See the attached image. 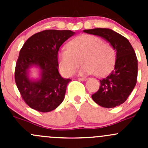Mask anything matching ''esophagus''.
Instances as JSON below:
<instances>
[{
    "mask_svg": "<svg viewBox=\"0 0 148 148\" xmlns=\"http://www.w3.org/2000/svg\"><path fill=\"white\" fill-rule=\"evenodd\" d=\"M78 80L79 81H86V78H79L78 79Z\"/></svg>",
    "mask_w": 148,
    "mask_h": 148,
    "instance_id": "1",
    "label": "esophagus"
}]
</instances>
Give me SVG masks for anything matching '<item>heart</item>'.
Here are the masks:
<instances>
[{"label":"heart","mask_w":148,"mask_h":148,"mask_svg":"<svg viewBox=\"0 0 148 148\" xmlns=\"http://www.w3.org/2000/svg\"><path fill=\"white\" fill-rule=\"evenodd\" d=\"M68 49H62L58 53L60 70L71 76L82 63L81 74H95L103 77L112 69L115 62V51L110 44L93 35H82L67 44Z\"/></svg>","instance_id":"b5f03b06"}]
</instances>
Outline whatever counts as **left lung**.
Segmentation results:
<instances>
[{"mask_svg": "<svg viewBox=\"0 0 148 148\" xmlns=\"http://www.w3.org/2000/svg\"><path fill=\"white\" fill-rule=\"evenodd\" d=\"M84 32L104 38L116 51L114 69L99 81V89L92 95V99L106 108L123 104L137 83L138 59L133 48L125 37L110 28H93Z\"/></svg>", "mask_w": 148, "mask_h": 148, "instance_id": "obj_1", "label": "left lung"}]
</instances>
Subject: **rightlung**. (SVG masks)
I'll return each mask as SVG.
<instances>
[{"instance_id": "right-lung-1", "label": "right lung", "mask_w": 148, "mask_h": 148, "mask_svg": "<svg viewBox=\"0 0 148 148\" xmlns=\"http://www.w3.org/2000/svg\"><path fill=\"white\" fill-rule=\"evenodd\" d=\"M75 33L69 30H45L31 36L19 53L15 69V81L21 95L31 108L48 112L63 102L71 81L59 74V48ZM38 68L40 77H29V69Z\"/></svg>"}]
</instances>
